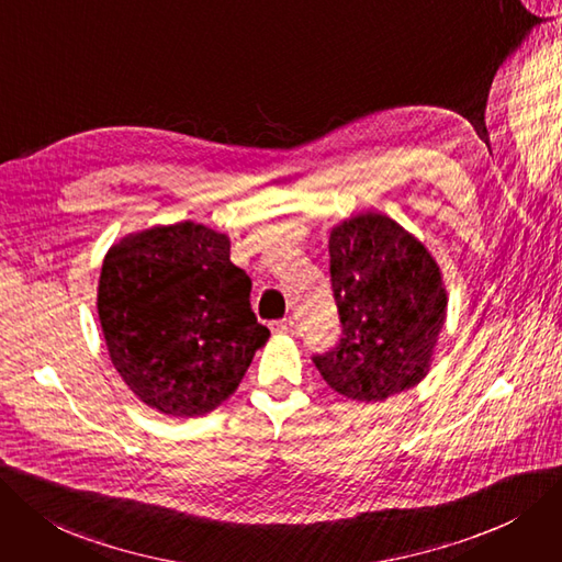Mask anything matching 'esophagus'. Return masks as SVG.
<instances>
[{
  "instance_id": "1",
  "label": "esophagus",
  "mask_w": 562,
  "mask_h": 562,
  "mask_svg": "<svg viewBox=\"0 0 562 562\" xmlns=\"http://www.w3.org/2000/svg\"><path fill=\"white\" fill-rule=\"evenodd\" d=\"M272 331L274 334H295V329H297V325H295V321L293 318H283V321H274L272 325Z\"/></svg>"
}]
</instances>
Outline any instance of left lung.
Wrapping results in <instances>:
<instances>
[{
	"instance_id": "8db88e82",
	"label": "left lung",
	"mask_w": 562,
	"mask_h": 562,
	"mask_svg": "<svg viewBox=\"0 0 562 562\" xmlns=\"http://www.w3.org/2000/svg\"><path fill=\"white\" fill-rule=\"evenodd\" d=\"M329 277L341 339L311 357L327 385L357 401L417 385L447 306L429 251L396 221L362 214L331 231Z\"/></svg>"
}]
</instances>
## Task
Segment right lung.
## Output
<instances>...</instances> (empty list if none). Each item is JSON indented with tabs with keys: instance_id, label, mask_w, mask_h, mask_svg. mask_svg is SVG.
I'll use <instances>...</instances> for the list:
<instances>
[{
	"instance_id": "right-lung-1",
	"label": "right lung",
	"mask_w": 562,
	"mask_h": 562,
	"mask_svg": "<svg viewBox=\"0 0 562 562\" xmlns=\"http://www.w3.org/2000/svg\"><path fill=\"white\" fill-rule=\"evenodd\" d=\"M112 364L147 406L193 417L239 385L269 329L231 241L200 223L149 228L112 246L99 281Z\"/></svg>"
}]
</instances>
